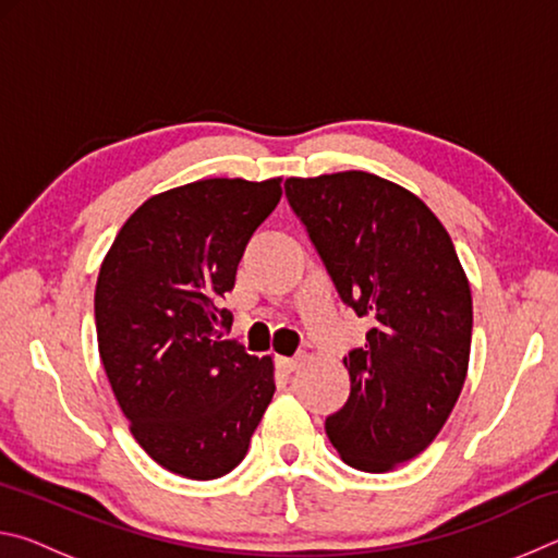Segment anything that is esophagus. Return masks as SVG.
<instances>
[{
    "label": "esophagus",
    "mask_w": 558,
    "mask_h": 558,
    "mask_svg": "<svg viewBox=\"0 0 558 558\" xmlns=\"http://www.w3.org/2000/svg\"><path fill=\"white\" fill-rule=\"evenodd\" d=\"M300 364H302L300 356H276V366H278V369H280L282 374L298 372Z\"/></svg>",
    "instance_id": "1"
}]
</instances>
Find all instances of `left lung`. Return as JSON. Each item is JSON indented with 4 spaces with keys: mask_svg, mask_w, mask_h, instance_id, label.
<instances>
[{
    "mask_svg": "<svg viewBox=\"0 0 558 558\" xmlns=\"http://www.w3.org/2000/svg\"><path fill=\"white\" fill-rule=\"evenodd\" d=\"M286 196L339 298L372 319L344 356L352 389L327 436L356 470L399 468L446 426L468 376L472 295L456 245L418 196L369 172L290 177Z\"/></svg>",
    "mask_w": 558,
    "mask_h": 558,
    "instance_id": "8db88e82",
    "label": "left lung"
}]
</instances>
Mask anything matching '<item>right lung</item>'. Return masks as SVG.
I'll return each instance as SVG.
<instances>
[{
	"instance_id": "1",
	"label": "right lung",
	"mask_w": 558,
	"mask_h": 558,
	"mask_svg": "<svg viewBox=\"0 0 558 558\" xmlns=\"http://www.w3.org/2000/svg\"><path fill=\"white\" fill-rule=\"evenodd\" d=\"M282 179H202L147 199L96 286L98 352L130 430L157 465L216 480L245 458L276 393L272 359L223 339L219 298Z\"/></svg>"
}]
</instances>
